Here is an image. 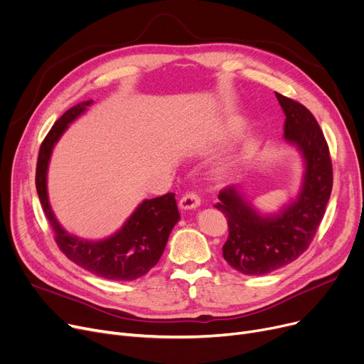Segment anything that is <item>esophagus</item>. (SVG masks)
<instances>
[{
  "label": "esophagus",
  "instance_id": "34e87169",
  "mask_svg": "<svg viewBox=\"0 0 364 364\" xmlns=\"http://www.w3.org/2000/svg\"><path fill=\"white\" fill-rule=\"evenodd\" d=\"M200 205V198L195 193V192H188V193H186L183 198H181V200H180V208L181 209H195V208H198Z\"/></svg>",
  "mask_w": 364,
  "mask_h": 364
}]
</instances>
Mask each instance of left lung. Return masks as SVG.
<instances>
[{
	"instance_id": "left-lung-1",
	"label": "left lung",
	"mask_w": 364,
	"mask_h": 364,
	"mask_svg": "<svg viewBox=\"0 0 364 364\" xmlns=\"http://www.w3.org/2000/svg\"><path fill=\"white\" fill-rule=\"evenodd\" d=\"M284 113V140L304 159L299 195L277 214L262 215L247 202L240 186L223 188L214 205L225 215L228 239L223 257L237 272L261 276L295 261L311 243L332 192V161L313 113L301 103L276 92Z\"/></svg>"
}]
</instances>
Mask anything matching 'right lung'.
<instances>
[{
    "instance_id": "obj_1",
    "label": "right lung",
    "mask_w": 364,
    "mask_h": 364,
    "mask_svg": "<svg viewBox=\"0 0 364 364\" xmlns=\"http://www.w3.org/2000/svg\"><path fill=\"white\" fill-rule=\"evenodd\" d=\"M92 100L70 107L51 127L36 162L35 184L44 214L60 251L84 270L109 280L129 282L144 276L164 254L172 228L180 220L174 193L143 200L117 233L102 240H87L68 233L54 217L47 193L51 151L69 124L82 114Z\"/></svg>"
}]
</instances>
